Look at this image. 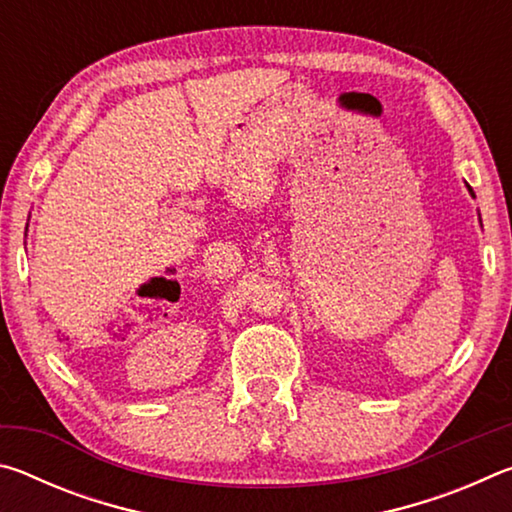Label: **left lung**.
Wrapping results in <instances>:
<instances>
[{
	"label": "left lung",
	"instance_id": "8db88e82",
	"mask_svg": "<svg viewBox=\"0 0 512 512\" xmlns=\"http://www.w3.org/2000/svg\"><path fill=\"white\" fill-rule=\"evenodd\" d=\"M470 192H472V189H470Z\"/></svg>",
	"mask_w": 512,
	"mask_h": 512
}]
</instances>
